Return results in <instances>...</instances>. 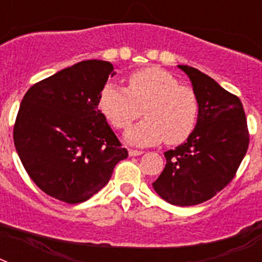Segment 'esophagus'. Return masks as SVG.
Returning a JSON list of instances; mask_svg holds the SVG:
<instances>
[{"label": "esophagus", "instance_id": "1", "mask_svg": "<svg viewBox=\"0 0 262 262\" xmlns=\"http://www.w3.org/2000/svg\"><path fill=\"white\" fill-rule=\"evenodd\" d=\"M129 156H140L143 155V151H138V149H128Z\"/></svg>", "mask_w": 262, "mask_h": 262}]
</instances>
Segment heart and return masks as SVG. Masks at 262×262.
Wrapping results in <instances>:
<instances>
[{"instance_id": "heart-1", "label": "heart", "mask_w": 262, "mask_h": 262, "mask_svg": "<svg viewBox=\"0 0 262 262\" xmlns=\"http://www.w3.org/2000/svg\"><path fill=\"white\" fill-rule=\"evenodd\" d=\"M99 108L115 128H128L135 119H145L129 128L126 142L134 145H152L165 142L180 144L195 128L200 105L194 90L160 67H148L131 73L128 88L114 84L103 86Z\"/></svg>"}]
</instances>
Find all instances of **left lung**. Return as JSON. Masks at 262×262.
I'll list each match as a JSON object with an SVG mask.
<instances>
[{"mask_svg": "<svg viewBox=\"0 0 262 262\" xmlns=\"http://www.w3.org/2000/svg\"><path fill=\"white\" fill-rule=\"evenodd\" d=\"M178 68L193 85L200 113L186 142L164 154L165 168L152 186L170 205L194 206L232 181L248 149L249 135L237 97L193 67Z\"/></svg>", "mask_w": 262, "mask_h": 262, "instance_id": "8db88e82", "label": "left lung"}]
</instances>
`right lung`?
<instances>
[{
	"mask_svg": "<svg viewBox=\"0 0 262 262\" xmlns=\"http://www.w3.org/2000/svg\"><path fill=\"white\" fill-rule=\"evenodd\" d=\"M113 64L80 61L32 85L14 126V145L31 180L48 195L85 202L110 181L128 152L98 108Z\"/></svg>",
	"mask_w": 262,
	"mask_h": 262,
	"instance_id": "obj_1",
	"label": "right lung"
}]
</instances>
